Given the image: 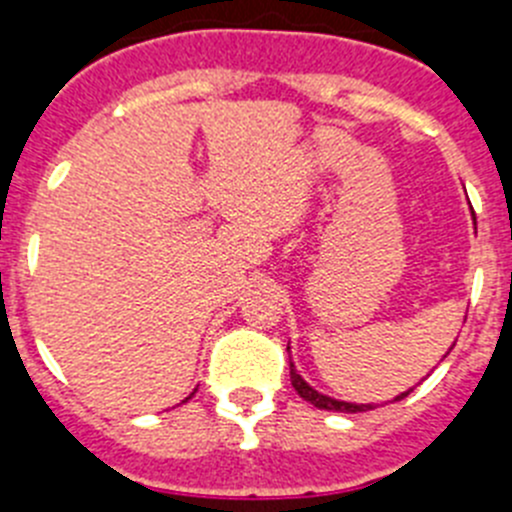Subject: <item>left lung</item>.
Here are the masks:
<instances>
[{"mask_svg":"<svg viewBox=\"0 0 512 512\" xmlns=\"http://www.w3.org/2000/svg\"><path fill=\"white\" fill-rule=\"evenodd\" d=\"M449 354V352H446ZM444 354V357H446ZM288 357H290V342H288ZM290 385L296 388V393L301 395L303 400H308L311 405H316V408H321V411H336V413H365V411H372L375 408V403H347V400H336V398H329V395L319 393L316 388H311L306 380H303L301 375H298L296 365H293V359H290ZM411 390H405V393L395 395L393 400H403L405 395H411Z\"/></svg>","mask_w":512,"mask_h":512,"instance_id":"left-lung-1","label":"left lung"}]
</instances>
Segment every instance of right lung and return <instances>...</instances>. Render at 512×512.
Returning <instances> with one entry per match:
<instances>
[{
  "instance_id": "obj_1",
  "label": "right lung",
  "mask_w": 512,
  "mask_h": 512,
  "mask_svg": "<svg viewBox=\"0 0 512 512\" xmlns=\"http://www.w3.org/2000/svg\"><path fill=\"white\" fill-rule=\"evenodd\" d=\"M191 395H193V393H191ZM191 395H188V398H191ZM188 398H186V400H188ZM186 400H183V403H186Z\"/></svg>"
}]
</instances>
